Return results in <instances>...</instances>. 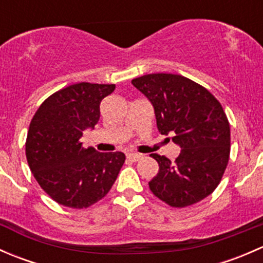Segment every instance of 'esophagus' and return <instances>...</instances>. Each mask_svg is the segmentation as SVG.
Instances as JSON below:
<instances>
[{
	"mask_svg": "<svg viewBox=\"0 0 263 263\" xmlns=\"http://www.w3.org/2000/svg\"><path fill=\"white\" fill-rule=\"evenodd\" d=\"M141 158H142L141 154H136V153L127 154V159H128L129 161H139Z\"/></svg>",
	"mask_w": 263,
	"mask_h": 263,
	"instance_id": "esophagus-1",
	"label": "esophagus"
}]
</instances>
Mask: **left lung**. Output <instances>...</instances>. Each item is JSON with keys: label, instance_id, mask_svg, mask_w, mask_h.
I'll list each match as a JSON object with an SVG mask.
<instances>
[{"label": "left lung", "instance_id": "left-lung-1", "mask_svg": "<svg viewBox=\"0 0 263 263\" xmlns=\"http://www.w3.org/2000/svg\"><path fill=\"white\" fill-rule=\"evenodd\" d=\"M150 100L161 135H174L182 148L172 163L151 154L159 172L151 192L172 208L197 203L214 192L227 169L230 126L219 100L197 82L173 73H150L132 80Z\"/></svg>", "mask_w": 263, "mask_h": 263}]
</instances>
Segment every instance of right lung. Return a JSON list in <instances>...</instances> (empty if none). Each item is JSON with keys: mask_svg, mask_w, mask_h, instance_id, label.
<instances>
[{"mask_svg": "<svg viewBox=\"0 0 263 263\" xmlns=\"http://www.w3.org/2000/svg\"><path fill=\"white\" fill-rule=\"evenodd\" d=\"M115 89V84L70 85L47 98L31 119L25 144L29 168L60 205L86 209L102 200L126 160L121 151L99 153L80 141L99 121L100 102Z\"/></svg>", "mask_w": 263, "mask_h": 263, "instance_id": "add662e5", "label": "right lung"}]
</instances>
